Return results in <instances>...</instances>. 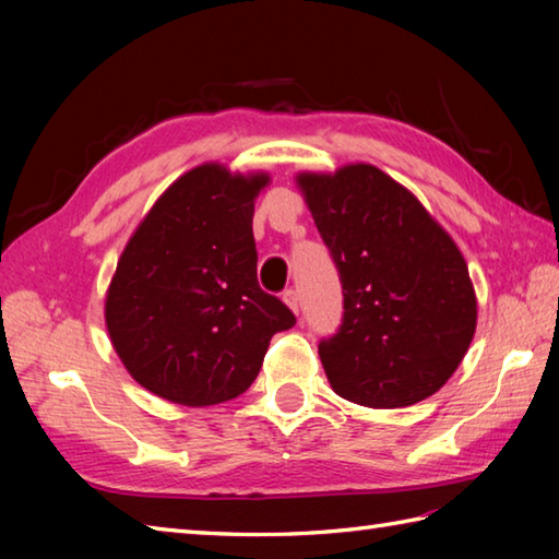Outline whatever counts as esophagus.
Listing matches in <instances>:
<instances>
[{
  "label": "esophagus",
  "mask_w": 559,
  "mask_h": 559,
  "mask_svg": "<svg viewBox=\"0 0 559 559\" xmlns=\"http://www.w3.org/2000/svg\"><path fill=\"white\" fill-rule=\"evenodd\" d=\"M283 302H286L290 310L298 314L300 312V298H298V290H293V288H288L286 293H283Z\"/></svg>",
  "instance_id": "esophagus-1"
}]
</instances>
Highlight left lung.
Returning a JSON list of instances; mask_svg holds the SVG:
<instances>
[{
    "label": "left lung",
    "mask_w": 559,
    "mask_h": 559,
    "mask_svg": "<svg viewBox=\"0 0 559 559\" xmlns=\"http://www.w3.org/2000/svg\"><path fill=\"white\" fill-rule=\"evenodd\" d=\"M295 182L343 286L341 329L319 343L331 389L367 408L432 396L476 334V290L456 242L374 165L300 173Z\"/></svg>",
    "instance_id": "obj_1"
}]
</instances>
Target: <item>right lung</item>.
Segmentation results:
<instances>
[{"label":"right lung","mask_w":559,"mask_h":559,"mask_svg":"<svg viewBox=\"0 0 559 559\" xmlns=\"http://www.w3.org/2000/svg\"><path fill=\"white\" fill-rule=\"evenodd\" d=\"M266 173L197 165L129 237L105 293V326L136 382L180 406H213L254 382L269 341L295 324L259 288L254 201Z\"/></svg>","instance_id":"1"}]
</instances>
